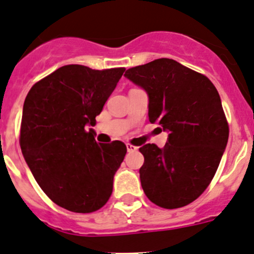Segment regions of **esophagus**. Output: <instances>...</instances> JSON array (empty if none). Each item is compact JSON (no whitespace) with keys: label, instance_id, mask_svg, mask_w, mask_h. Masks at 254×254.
<instances>
[{"label":"esophagus","instance_id":"1","mask_svg":"<svg viewBox=\"0 0 254 254\" xmlns=\"http://www.w3.org/2000/svg\"><path fill=\"white\" fill-rule=\"evenodd\" d=\"M127 152H134V151L137 150L136 146H132L130 143H127Z\"/></svg>","mask_w":254,"mask_h":254}]
</instances>
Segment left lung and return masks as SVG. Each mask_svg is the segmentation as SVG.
I'll list each match as a JSON object with an SVG mask.
<instances>
[{"instance_id":"1","label":"left lung","mask_w":254,"mask_h":254,"mask_svg":"<svg viewBox=\"0 0 254 254\" xmlns=\"http://www.w3.org/2000/svg\"><path fill=\"white\" fill-rule=\"evenodd\" d=\"M124 76L145 89L148 119L168 132L163 148L140 147L143 191L165 209L188 205L210 184L229 140L219 92L206 76L172 59L131 67Z\"/></svg>"}]
</instances>
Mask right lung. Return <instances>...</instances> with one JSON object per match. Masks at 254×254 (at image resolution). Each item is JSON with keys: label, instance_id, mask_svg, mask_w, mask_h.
Wrapping results in <instances>:
<instances>
[{"label": "right lung", "instance_id": "add662e5", "mask_svg": "<svg viewBox=\"0 0 254 254\" xmlns=\"http://www.w3.org/2000/svg\"><path fill=\"white\" fill-rule=\"evenodd\" d=\"M124 71L66 65L37 82L25 97L22 153L43 191L64 209L93 212L111 198L127 146L98 143L87 127L96 125Z\"/></svg>", "mask_w": 254, "mask_h": 254}]
</instances>
